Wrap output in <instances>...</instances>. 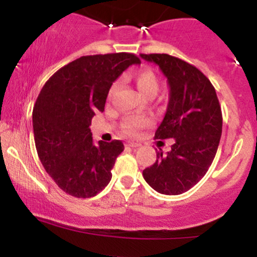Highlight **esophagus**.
Listing matches in <instances>:
<instances>
[{
    "instance_id": "34e87169",
    "label": "esophagus",
    "mask_w": 257,
    "mask_h": 257,
    "mask_svg": "<svg viewBox=\"0 0 257 257\" xmlns=\"http://www.w3.org/2000/svg\"><path fill=\"white\" fill-rule=\"evenodd\" d=\"M126 146L132 147V149H137V147L140 146V144L134 143V141H128V143H126Z\"/></svg>"
}]
</instances>
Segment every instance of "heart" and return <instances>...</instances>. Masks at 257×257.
<instances>
[{"label":"heart","mask_w":257,"mask_h":257,"mask_svg":"<svg viewBox=\"0 0 257 257\" xmlns=\"http://www.w3.org/2000/svg\"><path fill=\"white\" fill-rule=\"evenodd\" d=\"M134 79L137 82L138 88L143 94L146 96H155L159 90V78L152 70L143 69L134 75ZM119 85V81H116L111 85L110 91H108V96L113 95L117 88ZM151 124V119L146 118L143 116H128L123 119L122 129L125 134L128 135H137L141 129L146 128L147 125Z\"/></svg>","instance_id":"b5f03b06"}]
</instances>
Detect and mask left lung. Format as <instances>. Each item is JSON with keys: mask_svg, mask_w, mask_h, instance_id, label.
<instances>
[{"mask_svg": "<svg viewBox=\"0 0 257 257\" xmlns=\"http://www.w3.org/2000/svg\"><path fill=\"white\" fill-rule=\"evenodd\" d=\"M157 64L166 75L170 94L166 116L156 139H175L172 151L157 152V159L143 172L144 179L162 194H181L192 188L213 163L222 113L214 85L196 66L169 54H140Z\"/></svg>", "mask_w": 257, "mask_h": 257, "instance_id": "obj_1", "label": "left lung"}]
</instances>
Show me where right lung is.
<instances>
[{
	"label": "right lung",
	"instance_id": "obj_1",
	"mask_svg": "<svg viewBox=\"0 0 257 257\" xmlns=\"http://www.w3.org/2000/svg\"><path fill=\"white\" fill-rule=\"evenodd\" d=\"M132 53L85 55L65 65L38 94L32 111L35 145L46 172L64 192L96 196L111 181L120 140L93 143L91 118L102 112L112 83L139 64Z\"/></svg>",
	"mask_w": 257,
	"mask_h": 257
}]
</instances>
